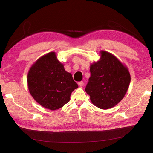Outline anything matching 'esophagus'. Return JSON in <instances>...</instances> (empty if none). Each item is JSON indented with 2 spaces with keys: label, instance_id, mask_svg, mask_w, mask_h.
I'll list each match as a JSON object with an SVG mask.
<instances>
[{
  "label": "esophagus",
  "instance_id": "obj_1",
  "mask_svg": "<svg viewBox=\"0 0 153 153\" xmlns=\"http://www.w3.org/2000/svg\"><path fill=\"white\" fill-rule=\"evenodd\" d=\"M78 84L79 85L80 87H82L83 85H84V82H83L82 81H81V82H79L78 83Z\"/></svg>",
  "mask_w": 153,
  "mask_h": 153
}]
</instances>
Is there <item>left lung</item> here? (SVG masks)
<instances>
[{
  "label": "left lung",
  "mask_w": 153,
  "mask_h": 153,
  "mask_svg": "<svg viewBox=\"0 0 153 153\" xmlns=\"http://www.w3.org/2000/svg\"><path fill=\"white\" fill-rule=\"evenodd\" d=\"M100 55L98 61L90 64L91 77L85 91L92 104L106 110L123 99L131 76L128 67L112 53L101 50Z\"/></svg>",
  "instance_id": "8db88e82"
}]
</instances>
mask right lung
I'll return each instance as SVG.
<instances>
[{"mask_svg":"<svg viewBox=\"0 0 153 153\" xmlns=\"http://www.w3.org/2000/svg\"><path fill=\"white\" fill-rule=\"evenodd\" d=\"M27 85L36 102L50 110L59 109L68 103L71 92L78 87L54 52L41 56L31 66Z\"/></svg>","mask_w":153,"mask_h":153,"instance_id":"right-lung-1","label":"right lung"}]
</instances>
